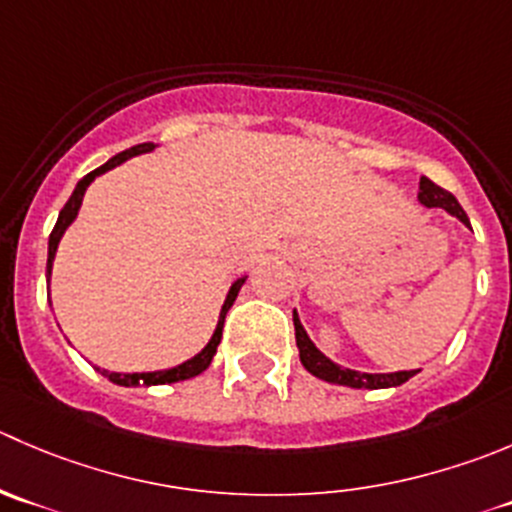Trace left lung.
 I'll use <instances>...</instances> for the list:
<instances>
[{"label":"left lung","instance_id":"1","mask_svg":"<svg viewBox=\"0 0 512 512\" xmlns=\"http://www.w3.org/2000/svg\"><path fill=\"white\" fill-rule=\"evenodd\" d=\"M418 197L425 207H443V210H448L450 215L458 217L463 225L470 227V220L468 215H465L463 207H460V202L455 200L448 190H443V187L435 185L433 180H428V177H420ZM292 322H295V340H297V350H300L302 365H305L307 372L320 377V380L337 382V385H350V388L377 390V388H395V385H403L405 380H410V377L418 372V370H403V372H388V375H370V372L347 370V367H340L332 360H327V357L312 345L305 327H302L300 320H297V312H292Z\"/></svg>","mask_w":512,"mask_h":512}]
</instances>
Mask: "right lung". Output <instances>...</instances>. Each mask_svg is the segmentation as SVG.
<instances>
[{"mask_svg":"<svg viewBox=\"0 0 512 512\" xmlns=\"http://www.w3.org/2000/svg\"><path fill=\"white\" fill-rule=\"evenodd\" d=\"M150 150H155V145H152V142H142V145L130 147V150H124V152H119V155H114L112 160L107 162V165L97 167V170L89 172L87 177H82V180L77 182V187H74L72 197H69L67 205H64L62 212H59V220H57V225H54L52 235H49L47 275H52L54 252H57V245H59V240H62L64 230H67V227H69V222H72L74 217H77V210H79V205H82L84 190H87L89 182H92L97 175H102V172L112 170V167L119 165V162L130 160V157L142 155V152H150ZM242 282H245V280H237L235 285L230 287V295H227L225 305H222L220 322H217V327H215V335H212V340L207 342L205 350H202L200 355L192 357V360H187V362H182V365L172 367V370H162V372H132V375H127V372H107V370H99V367H97V370L102 372V375L107 377V380L117 382V385H124V388H137V385H165V382L190 380V377H195V375H200V372H205L207 367H210L212 357H215L217 345H220V340H222V327H225V315H227V310H230V307H232V302H235L237 292H240V287H242Z\"/></svg>","mask_w":512,"mask_h":512,"instance_id":"1","label":"right lung"}]
</instances>
